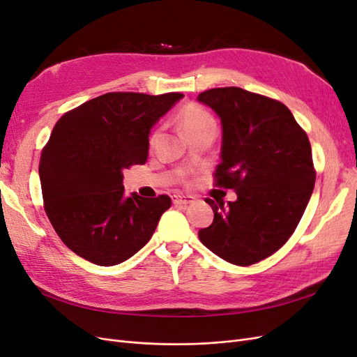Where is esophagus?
<instances>
[{
    "instance_id": "1",
    "label": "esophagus",
    "mask_w": 357,
    "mask_h": 357,
    "mask_svg": "<svg viewBox=\"0 0 357 357\" xmlns=\"http://www.w3.org/2000/svg\"><path fill=\"white\" fill-rule=\"evenodd\" d=\"M193 201H195V198L188 195V197H183V195H174L172 197V204L176 205H188V204H192Z\"/></svg>"
}]
</instances>
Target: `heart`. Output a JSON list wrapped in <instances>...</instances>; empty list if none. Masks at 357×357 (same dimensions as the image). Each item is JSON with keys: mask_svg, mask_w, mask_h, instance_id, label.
<instances>
[{"mask_svg": "<svg viewBox=\"0 0 357 357\" xmlns=\"http://www.w3.org/2000/svg\"><path fill=\"white\" fill-rule=\"evenodd\" d=\"M180 126L185 135H188L207 128H215V121L202 107L197 104H188L180 113Z\"/></svg>", "mask_w": 357, "mask_h": 357, "instance_id": "heart-1", "label": "heart"}]
</instances>
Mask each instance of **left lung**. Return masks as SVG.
I'll list each match as a JSON object with an SVG mask.
<instances>
[{"label":"left lung","mask_w":357,"mask_h":357,"mask_svg":"<svg viewBox=\"0 0 357 357\" xmlns=\"http://www.w3.org/2000/svg\"><path fill=\"white\" fill-rule=\"evenodd\" d=\"M219 116L220 164L215 185L234 189L225 205L210 198L214 220L201 243L234 265L271 256L294 234L314 189L307 134L287 107L241 88H215L197 98Z\"/></svg>","instance_id":"1"}]
</instances>
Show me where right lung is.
<instances>
[{
	"mask_svg": "<svg viewBox=\"0 0 357 357\" xmlns=\"http://www.w3.org/2000/svg\"><path fill=\"white\" fill-rule=\"evenodd\" d=\"M183 93L112 92L63 114L43 149L38 174L47 218L70 250L100 266L143 248L171 205L167 195H125L123 169L143 165L149 135Z\"/></svg>",
	"mask_w": 357,
	"mask_h": 357,
	"instance_id": "add662e5",
	"label": "right lung"
}]
</instances>
